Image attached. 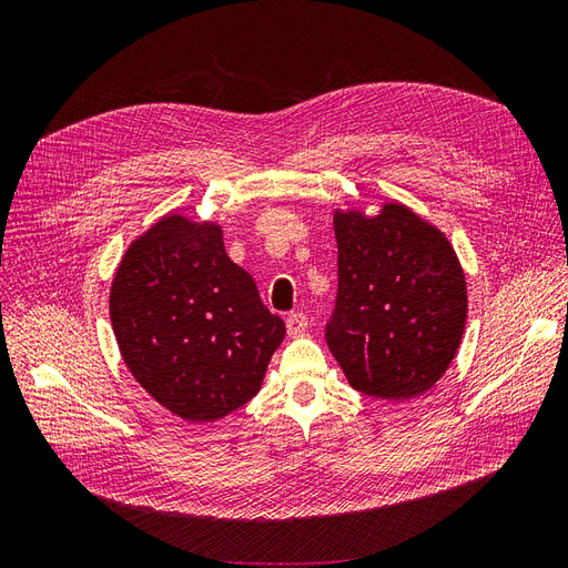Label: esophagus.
Masks as SVG:
<instances>
[{"mask_svg": "<svg viewBox=\"0 0 568 568\" xmlns=\"http://www.w3.org/2000/svg\"><path fill=\"white\" fill-rule=\"evenodd\" d=\"M307 329V317L303 313L286 315V332L288 336H301Z\"/></svg>", "mask_w": 568, "mask_h": 568, "instance_id": "obj_1", "label": "esophagus"}]
</instances>
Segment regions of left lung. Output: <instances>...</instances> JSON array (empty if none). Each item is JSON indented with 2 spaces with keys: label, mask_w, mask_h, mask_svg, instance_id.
Segmentation results:
<instances>
[{
  "label": "left lung",
  "mask_w": 568,
  "mask_h": 568,
  "mask_svg": "<svg viewBox=\"0 0 568 568\" xmlns=\"http://www.w3.org/2000/svg\"><path fill=\"white\" fill-rule=\"evenodd\" d=\"M338 291L326 346L355 390L405 400L450 367L467 322V282L448 239L400 203L336 211Z\"/></svg>",
  "instance_id": "obj_1"
}]
</instances>
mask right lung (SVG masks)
Listing matches in <instances>:
<instances>
[{
  "instance_id": "1",
  "label": "right lung",
  "mask_w": 568,
  "mask_h": 568,
  "mask_svg": "<svg viewBox=\"0 0 568 568\" xmlns=\"http://www.w3.org/2000/svg\"><path fill=\"white\" fill-rule=\"evenodd\" d=\"M128 369L165 409L215 422L261 390L286 326L213 222L165 215L128 248L111 286Z\"/></svg>"
}]
</instances>
